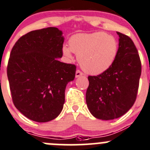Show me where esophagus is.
Returning a JSON list of instances; mask_svg holds the SVG:
<instances>
[{"label": "esophagus", "mask_w": 150, "mask_h": 150, "mask_svg": "<svg viewBox=\"0 0 150 150\" xmlns=\"http://www.w3.org/2000/svg\"><path fill=\"white\" fill-rule=\"evenodd\" d=\"M82 75H83V73L82 72L80 71L79 70H77L76 71V75H75L76 78H78V77L81 76H82Z\"/></svg>", "instance_id": "1"}]
</instances>
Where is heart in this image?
I'll use <instances>...</instances> for the list:
<instances>
[{"label": "heart", "instance_id": "heart-1", "mask_svg": "<svg viewBox=\"0 0 150 150\" xmlns=\"http://www.w3.org/2000/svg\"><path fill=\"white\" fill-rule=\"evenodd\" d=\"M118 51L116 38L103 32L78 33L69 40V47L64 46L63 54L72 60V52L78 55L81 69L92 75L103 73L115 63Z\"/></svg>", "mask_w": 150, "mask_h": 150}]
</instances>
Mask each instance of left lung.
I'll list each match as a JSON object with an SVG mask.
<instances>
[{"label": "left lung", "instance_id": "8db88e82", "mask_svg": "<svg viewBox=\"0 0 150 150\" xmlns=\"http://www.w3.org/2000/svg\"><path fill=\"white\" fill-rule=\"evenodd\" d=\"M115 63L101 74L89 76L86 103L93 116L103 120L120 117L133 106L139 89L142 65L130 38L120 32Z\"/></svg>", "mask_w": 150, "mask_h": 150}]
</instances>
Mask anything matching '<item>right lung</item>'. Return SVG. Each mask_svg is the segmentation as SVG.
<instances>
[{"instance_id":"obj_1","label":"right lung","mask_w":150,"mask_h":150,"mask_svg":"<svg viewBox=\"0 0 150 150\" xmlns=\"http://www.w3.org/2000/svg\"><path fill=\"white\" fill-rule=\"evenodd\" d=\"M64 37L54 27L19 38L11 50L7 76L13 103L24 116L38 122L55 119L65 103V90L74 79L76 66L62 63Z\"/></svg>"}]
</instances>
